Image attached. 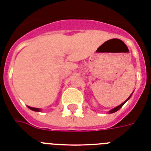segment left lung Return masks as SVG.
I'll return each mask as SVG.
<instances>
[{"label": "left lung", "instance_id": "left-lung-1", "mask_svg": "<svg viewBox=\"0 0 151 151\" xmlns=\"http://www.w3.org/2000/svg\"><path fill=\"white\" fill-rule=\"evenodd\" d=\"M131 95H132V93H131ZM131 95H130V97H128V98H127V100H126V101H124V102H123V103H122V104H120V105H119V106H117V107H114V109H112V110H111V111H109V114H112V113H114V112H116V111H118V110H120V109H121V107H123V105L124 104H125V103H126L127 101H128V100H129V99H130V97H131Z\"/></svg>", "mask_w": 151, "mask_h": 151}]
</instances>
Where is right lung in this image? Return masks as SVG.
<instances>
[{"mask_svg":"<svg viewBox=\"0 0 151 151\" xmlns=\"http://www.w3.org/2000/svg\"><path fill=\"white\" fill-rule=\"evenodd\" d=\"M29 109H30V110H32V111H37V112H40V109L39 108H35V107H28Z\"/></svg>","mask_w":151,"mask_h":151,"instance_id":"1","label":"right lung"}]
</instances>
